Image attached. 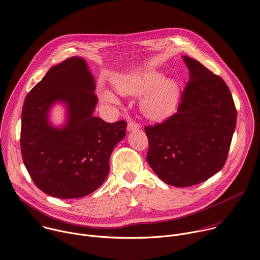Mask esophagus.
<instances>
[{"label": "esophagus", "mask_w": 260, "mask_h": 260, "mask_svg": "<svg viewBox=\"0 0 260 260\" xmlns=\"http://www.w3.org/2000/svg\"><path fill=\"white\" fill-rule=\"evenodd\" d=\"M139 128L138 124L135 123L133 120H128V125H127V130L128 131H134Z\"/></svg>", "instance_id": "esophagus-1"}]
</instances>
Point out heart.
<instances>
[{
  "instance_id": "b5f03b06",
  "label": "heart",
  "mask_w": 260,
  "mask_h": 260,
  "mask_svg": "<svg viewBox=\"0 0 260 260\" xmlns=\"http://www.w3.org/2000/svg\"><path fill=\"white\" fill-rule=\"evenodd\" d=\"M163 79V74L149 70L139 75L119 78L116 88L122 95H137L149 91L141 101V108L147 117L161 119L172 113L179 95L177 82L174 79ZM103 96L109 101L118 102L111 91H106Z\"/></svg>"
}]
</instances>
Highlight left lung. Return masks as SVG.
<instances>
[{
  "instance_id": "1",
  "label": "left lung",
  "mask_w": 260,
  "mask_h": 260,
  "mask_svg": "<svg viewBox=\"0 0 260 260\" xmlns=\"http://www.w3.org/2000/svg\"><path fill=\"white\" fill-rule=\"evenodd\" d=\"M188 82L177 113L144 128L146 160L169 185L191 186L216 174L225 164L237 123V110L225 82L198 60L182 56Z\"/></svg>"
}]
</instances>
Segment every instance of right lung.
<instances>
[{
    "instance_id": "1",
    "label": "right lung",
    "mask_w": 260,
    "mask_h": 260,
    "mask_svg": "<svg viewBox=\"0 0 260 260\" xmlns=\"http://www.w3.org/2000/svg\"><path fill=\"white\" fill-rule=\"evenodd\" d=\"M95 80L78 56L52 67L28 92L21 114L20 146L24 166L45 193L77 199L96 190L110 171L115 146L127 123H107L93 113ZM56 102L67 108V123L55 127L48 112Z\"/></svg>"
}]
</instances>
